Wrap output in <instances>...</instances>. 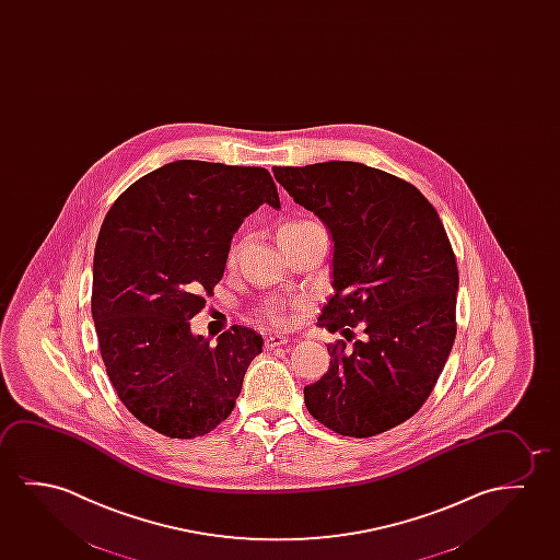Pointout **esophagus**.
I'll return each instance as SVG.
<instances>
[{
    "label": "esophagus",
    "mask_w": 560,
    "mask_h": 560,
    "mask_svg": "<svg viewBox=\"0 0 560 560\" xmlns=\"http://www.w3.org/2000/svg\"><path fill=\"white\" fill-rule=\"evenodd\" d=\"M289 342V337H283V335H269L268 339H266V349H277V347H283Z\"/></svg>",
    "instance_id": "obj_1"
}]
</instances>
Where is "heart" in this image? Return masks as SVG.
<instances>
[{
    "label": "heart",
    "instance_id": "1",
    "mask_svg": "<svg viewBox=\"0 0 560 560\" xmlns=\"http://www.w3.org/2000/svg\"><path fill=\"white\" fill-rule=\"evenodd\" d=\"M310 225H314V223H310V221H289V223H283L281 228L277 229V238L279 241H283L284 236L294 235V233H299L302 229L310 228ZM236 254H238V246H235L231 254H229V261L233 264L236 259ZM271 317L276 319L277 324H283V317L279 316L277 312H271Z\"/></svg>",
    "mask_w": 560,
    "mask_h": 560
}]
</instances>
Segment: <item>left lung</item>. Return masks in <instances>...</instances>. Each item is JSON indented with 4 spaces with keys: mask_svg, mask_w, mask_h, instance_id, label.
Masks as SVG:
<instances>
[{
    "mask_svg": "<svg viewBox=\"0 0 560 560\" xmlns=\"http://www.w3.org/2000/svg\"><path fill=\"white\" fill-rule=\"evenodd\" d=\"M277 183L332 238V294L319 327L329 370L304 387L308 412L347 438H372L420 410L456 335L458 269L438 211L402 178L364 163L273 167Z\"/></svg>",
    "mask_w": 560,
    "mask_h": 560,
    "instance_id": "8db88e82",
    "label": "left lung"
}]
</instances>
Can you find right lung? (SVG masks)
I'll return each instance as SVG.
<instances>
[{
  "instance_id": "obj_1",
  "label": "right lung",
  "mask_w": 560,
  "mask_h": 560,
  "mask_svg": "<svg viewBox=\"0 0 560 560\" xmlns=\"http://www.w3.org/2000/svg\"><path fill=\"white\" fill-rule=\"evenodd\" d=\"M268 203L264 167L178 160L132 183L97 235L92 319L117 397L152 430L173 439L210 433L228 420L261 335L235 325L218 345L192 335L228 264L244 218Z\"/></svg>"
}]
</instances>
